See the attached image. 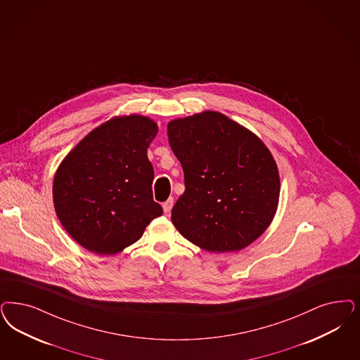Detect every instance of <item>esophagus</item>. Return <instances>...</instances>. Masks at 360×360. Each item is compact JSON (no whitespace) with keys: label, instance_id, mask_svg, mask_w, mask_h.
Listing matches in <instances>:
<instances>
[{"label":"esophagus","instance_id":"34e87169","mask_svg":"<svg viewBox=\"0 0 360 360\" xmlns=\"http://www.w3.org/2000/svg\"><path fill=\"white\" fill-rule=\"evenodd\" d=\"M174 200L173 198H169L163 205H162V207H163V211H165V214H169L172 209H173Z\"/></svg>","mask_w":360,"mask_h":360}]
</instances>
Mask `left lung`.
Masks as SVG:
<instances>
[{
    "label": "left lung",
    "mask_w": 360,
    "mask_h": 360,
    "mask_svg": "<svg viewBox=\"0 0 360 360\" xmlns=\"http://www.w3.org/2000/svg\"><path fill=\"white\" fill-rule=\"evenodd\" d=\"M167 136L186 186L172 210L175 229L211 252L257 240L273 222L281 193L276 162L261 138L214 110L175 118Z\"/></svg>",
    "instance_id": "8db88e82"
}]
</instances>
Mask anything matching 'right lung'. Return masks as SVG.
Returning <instances> with one entry per match:
<instances>
[{
    "label": "right lung",
    "mask_w": 360,
    "mask_h": 360,
    "mask_svg": "<svg viewBox=\"0 0 360 360\" xmlns=\"http://www.w3.org/2000/svg\"><path fill=\"white\" fill-rule=\"evenodd\" d=\"M157 133L149 117L117 115L93 129L60 163L53 179L54 210L78 245L98 255L118 254L162 215L148 158Z\"/></svg>",
    "instance_id": "right-lung-1"
}]
</instances>
